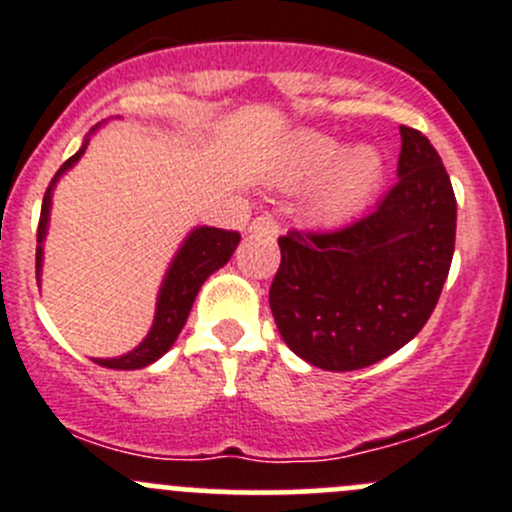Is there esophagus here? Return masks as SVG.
I'll return each mask as SVG.
<instances>
[{
  "instance_id": "34e87169",
  "label": "esophagus",
  "mask_w": 512,
  "mask_h": 512,
  "mask_svg": "<svg viewBox=\"0 0 512 512\" xmlns=\"http://www.w3.org/2000/svg\"><path fill=\"white\" fill-rule=\"evenodd\" d=\"M250 232H255V235L275 237L277 232H280V222H277L272 215H260L250 222Z\"/></svg>"
}]
</instances>
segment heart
Instances as JSON below:
<instances>
[{
    "label": "heart",
    "instance_id": "b5f03b06",
    "mask_svg": "<svg viewBox=\"0 0 512 512\" xmlns=\"http://www.w3.org/2000/svg\"><path fill=\"white\" fill-rule=\"evenodd\" d=\"M385 162L372 145L342 147L322 132H305L285 152L277 182L287 190H302L320 180L307 212L315 222L337 225L355 217L380 187Z\"/></svg>",
    "mask_w": 512,
    "mask_h": 512
}]
</instances>
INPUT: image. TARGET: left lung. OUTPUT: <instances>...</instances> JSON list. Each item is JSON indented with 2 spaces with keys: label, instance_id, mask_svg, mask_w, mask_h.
I'll list each match as a JSON object with an SVG mask.
<instances>
[{
  "label": "left lung",
  "instance_id": "1",
  "mask_svg": "<svg viewBox=\"0 0 512 512\" xmlns=\"http://www.w3.org/2000/svg\"><path fill=\"white\" fill-rule=\"evenodd\" d=\"M398 177L370 215L332 232L280 237L270 310L282 340L332 372L375 365L433 315L455 252L458 205L423 132L400 127Z\"/></svg>",
  "mask_w": 512,
  "mask_h": 512
}]
</instances>
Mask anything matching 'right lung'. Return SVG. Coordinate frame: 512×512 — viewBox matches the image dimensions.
<instances>
[{
	"label": "right lung",
	"mask_w": 512,
	"mask_h": 512,
	"mask_svg": "<svg viewBox=\"0 0 512 512\" xmlns=\"http://www.w3.org/2000/svg\"><path fill=\"white\" fill-rule=\"evenodd\" d=\"M94 130H97V127H94ZM87 142L89 140H84V145L79 147L77 155H72L62 167H59L57 175L49 182L47 192H44L42 215H39L37 230V280L39 270H42V242L44 235H47L52 190L54 185H57L59 177L84 155ZM237 245H240V232L220 230V227H195V230L187 235V240L182 242L180 252H177L170 270H167L165 282H162L160 287V295H157L155 322H152L145 340H142L135 350L127 352V355L107 357V360H104V357H97L94 362L102 367H112V370H140V367H147L155 360H160V357L175 345L177 335H180V330L185 327L187 315H190L192 302H195L200 287L205 285V280L212 272L220 270L222 265H227V260L232 257Z\"/></svg>",
	"instance_id": "obj_1"
}]
</instances>
